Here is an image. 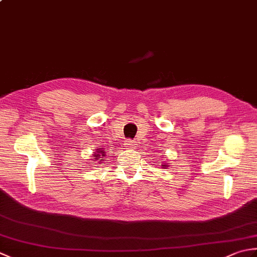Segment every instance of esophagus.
Here are the masks:
<instances>
[{"label": "esophagus", "instance_id": "34e87169", "mask_svg": "<svg viewBox=\"0 0 257 257\" xmlns=\"http://www.w3.org/2000/svg\"><path fill=\"white\" fill-rule=\"evenodd\" d=\"M125 146L129 147V148H133V147H135V140L128 139L127 141H125Z\"/></svg>", "mask_w": 257, "mask_h": 257}]
</instances>
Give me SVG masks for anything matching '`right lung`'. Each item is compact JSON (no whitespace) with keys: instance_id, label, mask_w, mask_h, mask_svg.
Returning <instances> with one entry per match:
<instances>
[{"instance_id":"1","label":"right lung","mask_w":257,"mask_h":257,"mask_svg":"<svg viewBox=\"0 0 257 257\" xmlns=\"http://www.w3.org/2000/svg\"><path fill=\"white\" fill-rule=\"evenodd\" d=\"M103 154H105V152H103L102 150H98V149H97V154H95V156H94V157H97V159H99L100 157H103V156H105ZM101 160H102V159H99V161H101Z\"/></svg>"}]
</instances>
